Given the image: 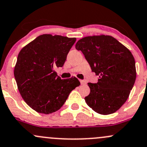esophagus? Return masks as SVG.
<instances>
[{
  "label": "esophagus",
  "mask_w": 147,
  "mask_h": 147,
  "mask_svg": "<svg viewBox=\"0 0 147 147\" xmlns=\"http://www.w3.org/2000/svg\"><path fill=\"white\" fill-rule=\"evenodd\" d=\"M80 83H81L82 85H85L86 84V82L84 81V80H80Z\"/></svg>",
  "instance_id": "obj_1"
}]
</instances>
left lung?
Segmentation results:
<instances>
[{"instance_id": "left-lung-1", "label": "left lung", "mask_w": 147, "mask_h": 147, "mask_svg": "<svg viewBox=\"0 0 147 147\" xmlns=\"http://www.w3.org/2000/svg\"><path fill=\"white\" fill-rule=\"evenodd\" d=\"M75 48L80 50L92 72L100 79L88 83L86 104L98 114H113L128 99L136 79L135 61L129 50L112 36H88L80 40Z\"/></svg>"}]
</instances>
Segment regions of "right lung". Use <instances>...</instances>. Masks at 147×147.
Here are the masks:
<instances>
[{"instance_id":"add662e5","label":"right lung","mask_w":147,"mask_h":147,"mask_svg":"<svg viewBox=\"0 0 147 147\" xmlns=\"http://www.w3.org/2000/svg\"><path fill=\"white\" fill-rule=\"evenodd\" d=\"M76 38L41 35L20 51L14 70L21 96L33 109L48 114L63 105L80 82L75 77L61 80L54 71L62 67Z\"/></svg>"}]
</instances>
